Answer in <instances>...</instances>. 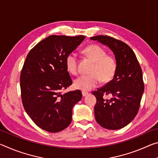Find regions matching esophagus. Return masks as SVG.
Instances as JSON below:
<instances>
[{
  "label": "esophagus",
  "instance_id": "esophagus-1",
  "mask_svg": "<svg viewBox=\"0 0 158 158\" xmlns=\"http://www.w3.org/2000/svg\"><path fill=\"white\" fill-rule=\"evenodd\" d=\"M88 95H89V93L85 92V91H82V95H83V97H85V96Z\"/></svg>",
  "mask_w": 158,
  "mask_h": 158
}]
</instances>
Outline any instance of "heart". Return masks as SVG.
Masks as SVG:
<instances>
[{
  "mask_svg": "<svg viewBox=\"0 0 158 158\" xmlns=\"http://www.w3.org/2000/svg\"><path fill=\"white\" fill-rule=\"evenodd\" d=\"M84 53L94 62V65L89 72L90 74L79 77L74 80V86L83 91H89L98 86L101 80L107 82L113 78L117 63L114 57L108 56L106 51L98 45H90L85 48ZM77 55L74 52L69 53L65 59L66 68L69 73L74 75L77 74Z\"/></svg>",
  "mask_w": 158,
  "mask_h": 158,
  "instance_id": "heart-1",
  "label": "heart"
}]
</instances>
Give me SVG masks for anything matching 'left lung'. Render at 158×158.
<instances>
[{
    "instance_id": "1",
    "label": "left lung",
    "mask_w": 158,
    "mask_h": 158,
    "mask_svg": "<svg viewBox=\"0 0 158 158\" xmlns=\"http://www.w3.org/2000/svg\"><path fill=\"white\" fill-rule=\"evenodd\" d=\"M90 39L108 47L117 63L113 79L92 93L97 99L95 120L106 129H121L135 118L139 109L144 90L142 70L132 49L124 42L106 35ZM105 94L111 95V99H106Z\"/></svg>"
}]
</instances>
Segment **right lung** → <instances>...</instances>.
<instances>
[{
    "label": "right lung",
    "mask_w": 158,
    "mask_h": 158,
    "mask_svg": "<svg viewBox=\"0 0 158 158\" xmlns=\"http://www.w3.org/2000/svg\"><path fill=\"white\" fill-rule=\"evenodd\" d=\"M85 36L51 35L37 44L26 56L21 72V100L37 126L58 132L70 124L73 106L81 100L79 90L62 94L73 84L65 65L69 53Z\"/></svg>",
    "instance_id": "obj_1"
}]
</instances>
